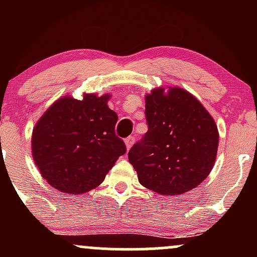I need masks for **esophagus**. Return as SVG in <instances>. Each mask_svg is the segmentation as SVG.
I'll use <instances>...</instances> for the list:
<instances>
[{
	"mask_svg": "<svg viewBox=\"0 0 257 257\" xmlns=\"http://www.w3.org/2000/svg\"><path fill=\"white\" fill-rule=\"evenodd\" d=\"M134 141H135V139H134V137H128L125 139V146H126V149H131V147L133 146V144H134Z\"/></svg>",
	"mask_w": 257,
	"mask_h": 257,
	"instance_id": "34e87169",
	"label": "esophagus"
}]
</instances>
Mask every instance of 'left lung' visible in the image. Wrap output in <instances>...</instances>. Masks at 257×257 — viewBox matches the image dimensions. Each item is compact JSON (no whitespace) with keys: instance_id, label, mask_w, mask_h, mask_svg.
Masks as SVG:
<instances>
[{"instance_id":"1","label":"left lung","mask_w":257,"mask_h":257,"mask_svg":"<svg viewBox=\"0 0 257 257\" xmlns=\"http://www.w3.org/2000/svg\"><path fill=\"white\" fill-rule=\"evenodd\" d=\"M149 131L129 150L140 184L173 196L197 187L213 169L219 132L213 117L181 88L153 89L146 95Z\"/></svg>"}]
</instances>
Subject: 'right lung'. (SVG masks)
<instances>
[{
	"label": "right lung",
	"instance_id": "add662e5",
	"mask_svg": "<svg viewBox=\"0 0 257 257\" xmlns=\"http://www.w3.org/2000/svg\"><path fill=\"white\" fill-rule=\"evenodd\" d=\"M110 95L84 94L83 100L65 96L41 117L32 132L35 163L49 185L79 194L104 181L126 152L114 133L118 116L108 108Z\"/></svg>",
	"mask_w": 257,
	"mask_h": 257
}]
</instances>
